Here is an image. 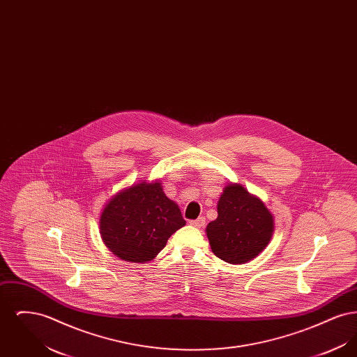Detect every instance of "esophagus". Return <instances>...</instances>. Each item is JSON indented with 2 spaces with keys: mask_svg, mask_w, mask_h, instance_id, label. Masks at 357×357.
<instances>
[{
  "mask_svg": "<svg viewBox=\"0 0 357 357\" xmlns=\"http://www.w3.org/2000/svg\"><path fill=\"white\" fill-rule=\"evenodd\" d=\"M204 217H201V218H198V220H192V221L188 222L191 226H194V227H202L204 226Z\"/></svg>",
  "mask_w": 357,
  "mask_h": 357,
  "instance_id": "obj_1",
  "label": "esophagus"
}]
</instances>
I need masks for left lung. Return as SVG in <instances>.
Wrapping results in <instances>:
<instances>
[{
	"label": "left lung",
	"instance_id": "left-lung-1",
	"mask_svg": "<svg viewBox=\"0 0 357 357\" xmlns=\"http://www.w3.org/2000/svg\"><path fill=\"white\" fill-rule=\"evenodd\" d=\"M218 217L206 227L213 253L225 262L252 261L269 243L274 231L271 211L241 185H227L218 201Z\"/></svg>",
	"mask_w": 357,
	"mask_h": 357
}]
</instances>
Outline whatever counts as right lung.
<instances>
[{
	"mask_svg": "<svg viewBox=\"0 0 357 357\" xmlns=\"http://www.w3.org/2000/svg\"><path fill=\"white\" fill-rule=\"evenodd\" d=\"M185 225L178 204L166 197L159 182H142L121 190L105 204L100 234L120 259L146 264Z\"/></svg>",
	"mask_w": 357,
	"mask_h": 357,
	"instance_id": "obj_1",
	"label": "right lung"
}]
</instances>
